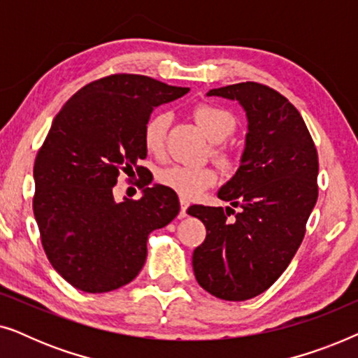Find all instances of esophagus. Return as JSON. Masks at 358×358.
<instances>
[{
  "mask_svg": "<svg viewBox=\"0 0 358 358\" xmlns=\"http://www.w3.org/2000/svg\"><path fill=\"white\" fill-rule=\"evenodd\" d=\"M187 208H189V202L185 199H180V212H179V217L184 218L187 217Z\"/></svg>",
  "mask_w": 358,
  "mask_h": 358,
  "instance_id": "obj_1",
  "label": "esophagus"
}]
</instances>
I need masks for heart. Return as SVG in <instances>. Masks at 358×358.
I'll list each match as a JSON object with an SVG mask.
<instances>
[{"label":"heart","mask_w":358,"mask_h":358,"mask_svg":"<svg viewBox=\"0 0 358 358\" xmlns=\"http://www.w3.org/2000/svg\"><path fill=\"white\" fill-rule=\"evenodd\" d=\"M194 119L200 129L212 141H223L236 129V120L231 112L215 104H199L194 109ZM171 115L159 110L148 117L143 125V145L148 153L161 155L164 150ZM213 156L223 168H233L236 164V155L227 146H215ZM161 185L174 190L182 199H195L205 190L213 187L218 180V173L212 166H184L174 164L158 174Z\"/></svg>","instance_id":"1"}]
</instances>
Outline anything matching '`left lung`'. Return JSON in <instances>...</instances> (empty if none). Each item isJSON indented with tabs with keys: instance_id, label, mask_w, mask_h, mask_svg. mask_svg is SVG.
I'll return each mask as SVG.
<instances>
[{
	"instance_id": "left-lung-1",
	"label": "left lung",
	"mask_w": 358,
	"mask_h": 358,
	"mask_svg": "<svg viewBox=\"0 0 358 358\" xmlns=\"http://www.w3.org/2000/svg\"><path fill=\"white\" fill-rule=\"evenodd\" d=\"M208 96L241 102L249 131L236 176L218 192L241 212L203 205L187 210L207 228L192 266L203 290L244 301L272 287L300 248L317 200L320 163L305 120L278 91L246 81Z\"/></svg>"
}]
</instances>
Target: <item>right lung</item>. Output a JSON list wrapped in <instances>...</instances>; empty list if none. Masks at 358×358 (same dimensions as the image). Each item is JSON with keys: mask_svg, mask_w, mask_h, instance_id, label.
Listing matches in <instances>:
<instances>
[{"mask_svg": "<svg viewBox=\"0 0 358 358\" xmlns=\"http://www.w3.org/2000/svg\"><path fill=\"white\" fill-rule=\"evenodd\" d=\"M187 92L115 73L83 86L53 119L34 163L32 208L48 261L78 290L130 283L146 261L150 233L178 217V195L164 185L124 202L112 189L120 174L145 173L138 161L146 158L143 125L153 107Z\"/></svg>", "mask_w": 358, "mask_h": 358, "instance_id": "right-lung-1", "label": "right lung"}]
</instances>
